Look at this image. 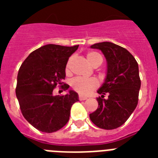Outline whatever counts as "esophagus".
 I'll return each instance as SVG.
<instances>
[{"label": "esophagus", "mask_w": 158, "mask_h": 158, "mask_svg": "<svg viewBox=\"0 0 158 158\" xmlns=\"http://www.w3.org/2000/svg\"><path fill=\"white\" fill-rule=\"evenodd\" d=\"M79 99L80 101H84V100H86L87 97H84L83 95H79Z\"/></svg>", "instance_id": "esophagus-1"}]
</instances>
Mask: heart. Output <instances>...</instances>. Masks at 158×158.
Instances as JSON below:
<instances>
[{
  "instance_id": "heart-1",
  "label": "heart",
  "mask_w": 158,
  "mask_h": 158,
  "mask_svg": "<svg viewBox=\"0 0 158 158\" xmlns=\"http://www.w3.org/2000/svg\"><path fill=\"white\" fill-rule=\"evenodd\" d=\"M87 60L92 66H99L102 63V56L99 53L96 52H89L86 55ZM72 58H69L65 66V72L66 74L69 73L70 63ZM71 87L74 91L81 95H89L92 92L98 87V82L94 78H82V77H76L71 80Z\"/></svg>"
}]
</instances>
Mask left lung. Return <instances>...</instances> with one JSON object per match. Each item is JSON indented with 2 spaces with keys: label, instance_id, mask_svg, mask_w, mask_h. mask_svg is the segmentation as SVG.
<instances>
[{
  "label": "left lung",
  "instance_id": "1",
  "mask_svg": "<svg viewBox=\"0 0 158 158\" xmlns=\"http://www.w3.org/2000/svg\"><path fill=\"white\" fill-rule=\"evenodd\" d=\"M92 48L102 52L107 61L106 81L98 93V107L89 115L98 128L114 130L129 119L139 102L141 80L135 58L125 48L109 42L95 43Z\"/></svg>",
  "mask_w": 158,
  "mask_h": 158
}]
</instances>
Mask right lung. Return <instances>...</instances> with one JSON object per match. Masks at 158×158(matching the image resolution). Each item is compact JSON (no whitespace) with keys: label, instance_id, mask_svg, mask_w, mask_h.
Wrapping results in <instances>:
<instances>
[{"label":"right lung","instance_id":"1","mask_svg":"<svg viewBox=\"0 0 158 158\" xmlns=\"http://www.w3.org/2000/svg\"><path fill=\"white\" fill-rule=\"evenodd\" d=\"M73 47L48 44L31 52L19 69L15 94L23 117L42 132L60 130L69 119L72 105L79 101L78 94L53 96L58 85L64 90L65 66L69 57L78 49Z\"/></svg>","mask_w":158,"mask_h":158}]
</instances>
